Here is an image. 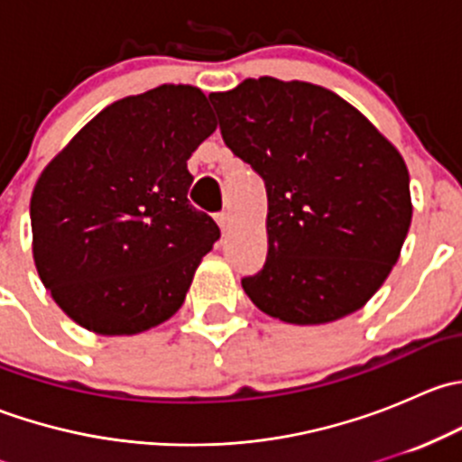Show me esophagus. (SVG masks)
<instances>
[{"instance_id": "34e87169", "label": "esophagus", "mask_w": 462, "mask_h": 462, "mask_svg": "<svg viewBox=\"0 0 462 462\" xmlns=\"http://www.w3.org/2000/svg\"><path fill=\"white\" fill-rule=\"evenodd\" d=\"M217 223H218V227H221L223 232H227V227H230V214H227V212L217 214Z\"/></svg>"}]
</instances>
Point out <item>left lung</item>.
I'll use <instances>...</instances> for the list:
<instances>
[{
	"mask_svg": "<svg viewBox=\"0 0 462 462\" xmlns=\"http://www.w3.org/2000/svg\"><path fill=\"white\" fill-rule=\"evenodd\" d=\"M235 156L263 179L268 254L241 279L259 310L326 324L360 310L389 277L411 226L402 156L328 88L277 78L209 93Z\"/></svg>",
	"mask_w": 462,
	"mask_h": 462,
	"instance_id": "1",
	"label": "left lung"
}]
</instances>
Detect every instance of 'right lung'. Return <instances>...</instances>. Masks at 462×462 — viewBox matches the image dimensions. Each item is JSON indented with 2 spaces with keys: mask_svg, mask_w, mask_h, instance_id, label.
Returning <instances> with one entry per match:
<instances>
[{
  "mask_svg": "<svg viewBox=\"0 0 462 462\" xmlns=\"http://www.w3.org/2000/svg\"><path fill=\"white\" fill-rule=\"evenodd\" d=\"M217 129L201 88L162 85L102 109L31 197L32 259L55 304L100 335H136L183 306L221 236L188 201V158Z\"/></svg>",
  "mask_w": 462,
  "mask_h": 462,
  "instance_id": "1",
  "label": "right lung"
}]
</instances>
